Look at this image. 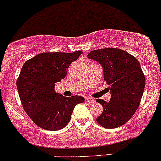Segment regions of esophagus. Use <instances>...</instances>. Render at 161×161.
Wrapping results in <instances>:
<instances>
[{
  "label": "esophagus",
  "mask_w": 161,
  "mask_h": 161,
  "mask_svg": "<svg viewBox=\"0 0 161 161\" xmlns=\"http://www.w3.org/2000/svg\"><path fill=\"white\" fill-rule=\"evenodd\" d=\"M85 102H86V103H93L94 102H95V100H94L92 98H91V97H87L85 98Z\"/></svg>",
  "instance_id": "esophagus-1"
}]
</instances>
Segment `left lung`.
<instances>
[{
    "label": "left lung",
    "instance_id": "1",
    "mask_svg": "<svg viewBox=\"0 0 161 161\" xmlns=\"http://www.w3.org/2000/svg\"><path fill=\"white\" fill-rule=\"evenodd\" d=\"M87 57L101 64L111 94L109 102L96 100L103 108L97 123L106 129L120 127L133 116L143 94L146 79L140 64L134 56L118 48L92 50Z\"/></svg>",
    "mask_w": 161,
    "mask_h": 161
}]
</instances>
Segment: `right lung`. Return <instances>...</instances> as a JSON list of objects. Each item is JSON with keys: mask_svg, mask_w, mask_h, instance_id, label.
<instances>
[{"mask_svg": "<svg viewBox=\"0 0 161 161\" xmlns=\"http://www.w3.org/2000/svg\"><path fill=\"white\" fill-rule=\"evenodd\" d=\"M82 53H41L25 62L17 79L18 92L23 109L32 121L43 129L57 131L65 127L80 96L64 97L54 90V84L67 75L69 65Z\"/></svg>", "mask_w": 161, "mask_h": 161, "instance_id": "1", "label": "right lung"}]
</instances>
